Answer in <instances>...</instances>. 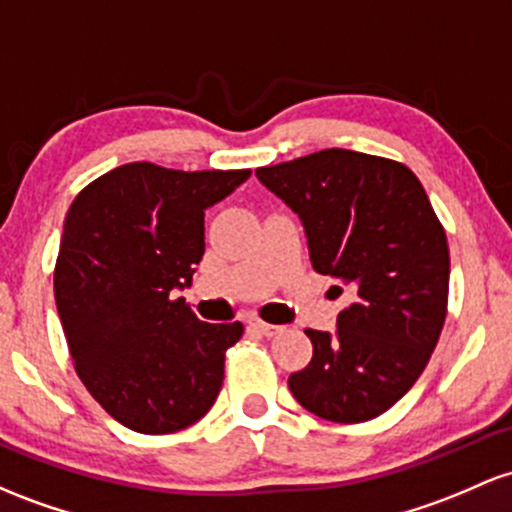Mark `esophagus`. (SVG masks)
<instances>
[{"instance_id":"34e87169","label":"esophagus","mask_w":512,"mask_h":512,"mask_svg":"<svg viewBox=\"0 0 512 512\" xmlns=\"http://www.w3.org/2000/svg\"><path fill=\"white\" fill-rule=\"evenodd\" d=\"M247 323H250L252 330H257V333H260V335H265V338H274V335H277V333H282V328H279V325H269V323H265V320H260V318H250V320H247Z\"/></svg>"}]
</instances>
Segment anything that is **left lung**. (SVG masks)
I'll return each mask as SVG.
<instances>
[{"label":"left lung","instance_id":"1","mask_svg":"<svg viewBox=\"0 0 512 512\" xmlns=\"http://www.w3.org/2000/svg\"><path fill=\"white\" fill-rule=\"evenodd\" d=\"M255 174L301 218L313 269L355 294L335 333L306 330L313 359L289 389L318 418L372 420L418 381L440 340L445 228L420 179L386 157L330 148Z\"/></svg>","mask_w":512,"mask_h":512}]
</instances>
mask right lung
I'll return each instance as SVG.
<instances>
[{"label":"right lung","mask_w":512,"mask_h":512,"mask_svg":"<svg viewBox=\"0 0 512 512\" xmlns=\"http://www.w3.org/2000/svg\"><path fill=\"white\" fill-rule=\"evenodd\" d=\"M250 170L179 172L131 162L67 211L55 306L82 384L111 418L167 435L204 418L243 323H204L172 291L204 257V213Z\"/></svg>","instance_id":"1"}]
</instances>
